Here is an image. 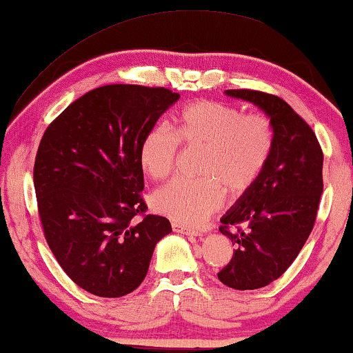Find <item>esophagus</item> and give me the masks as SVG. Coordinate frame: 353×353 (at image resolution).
<instances>
[{
	"instance_id": "obj_1",
	"label": "esophagus",
	"mask_w": 353,
	"mask_h": 353,
	"mask_svg": "<svg viewBox=\"0 0 353 353\" xmlns=\"http://www.w3.org/2000/svg\"><path fill=\"white\" fill-rule=\"evenodd\" d=\"M173 231H176V233H181V234H186V236H197L199 234V231L197 230H192L190 226H185V225H180V223H173L172 225Z\"/></svg>"
}]
</instances>
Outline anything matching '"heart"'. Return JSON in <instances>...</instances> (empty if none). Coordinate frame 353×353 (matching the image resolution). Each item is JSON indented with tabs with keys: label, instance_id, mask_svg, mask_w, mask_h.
Returning a JSON list of instances; mask_svg holds the SVG:
<instances>
[{
	"label": "heart",
	"instance_id": "1",
	"mask_svg": "<svg viewBox=\"0 0 353 353\" xmlns=\"http://www.w3.org/2000/svg\"><path fill=\"white\" fill-rule=\"evenodd\" d=\"M172 128L154 125L138 148L143 170L163 180L175 168L180 141L205 146L199 178H175L154 191L152 209L175 223L197 226L223 202V186L231 194L249 190L267 165L273 149V130L263 114L245 112L219 101H197L173 117Z\"/></svg>",
	"mask_w": 353,
	"mask_h": 353
}]
</instances>
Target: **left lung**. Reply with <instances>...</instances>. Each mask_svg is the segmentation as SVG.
Listing matches in <instances>:
<instances>
[{"instance_id":"obj_1","label":"left lung","mask_w":353,"mask_h":353,"mask_svg":"<svg viewBox=\"0 0 353 353\" xmlns=\"http://www.w3.org/2000/svg\"><path fill=\"white\" fill-rule=\"evenodd\" d=\"M226 94L259 105L273 128L262 175L220 226L236 249L216 276L225 286L248 291L281 276L310 236L323 192V151L310 125L284 99L248 88Z\"/></svg>"}]
</instances>
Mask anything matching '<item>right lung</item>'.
I'll return each instance as SVG.
<instances>
[{
	"mask_svg": "<svg viewBox=\"0 0 353 353\" xmlns=\"http://www.w3.org/2000/svg\"><path fill=\"white\" fill-rule=\"evenodd\" d=\"M178 98L162 86H99L43 134L33 165L43 234L67 276L94 296L134 291L172 231L165 216L146 214L138 148Z\"/></svg>",
	"mask_w": 353,
	"mask_h": 353,
	"instance_id": "1",
	"label": "right lung"
}]
</instances>
